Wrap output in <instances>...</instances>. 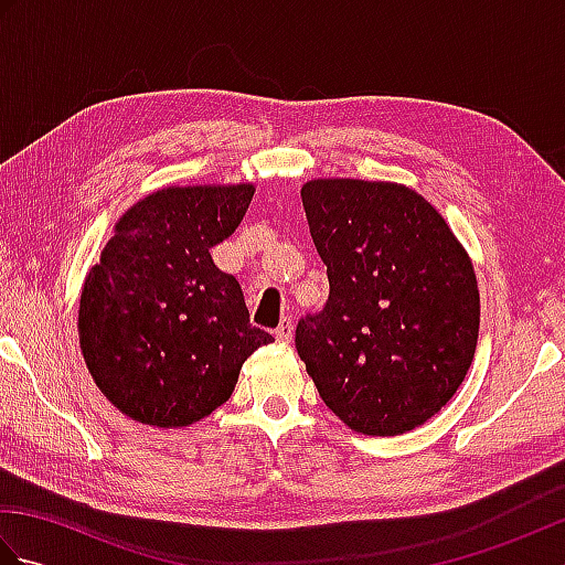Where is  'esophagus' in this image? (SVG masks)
Masks as SVG:
<instances>
[{
  "instance_id": "obj_1",
  "label": "esophagus",
  "mask_w": 565,
  "mask_h": 565,
  "mask_svg": "<svg viewBox=\"0 0 565 565\" xmlns=\"http://www.w3.org/2000/svg\"><path fill=\"white\" fill-rule=\"evenodd\" d=\"M274 338L279 340V342H291V338H294V322H291V318H284L279 322V328L274 330Z\"/></svg>"
}]
</instances>
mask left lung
<instances>
[{"label": "left lung", "instance_id": "1", "mask_svg": "<svg viewBox=\"0 0 565 565\" xmlns=\"http://www.w3.org/2000/svg\"><path fill=\"white\" fill-rule=\"evenodd\" d=\"M330 296L296 326L322 403L364 435H403L447 405L473 362V264L417 191L316 179L301 189Z\"/></svg>", "mask_w": 565, "mask_h": 565}]
</instances>
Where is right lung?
<instances>
[{"label":"right lung","mask_w":565,"mask_h":565,"mask_svg":"<svg viewBox=\"0 0 565 565\" xmlns=\"http://www.w3.org/2000/svg\"><path fill=\"white\" fill-rule=\"evenodd\" d=\"M255 186H170L116 223L79 298V347L94 383L142 425L186 427L235 391L245 359L269 344L243 289L211 259Z\"/></svg>","instance_id":"1"}]
</instances>
